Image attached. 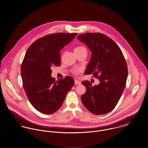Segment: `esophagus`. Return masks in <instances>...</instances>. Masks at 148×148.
Instances as JSON below:
<instances>
[{"mask_svg":"<svg viewBox=\"0 0 148 148\" xmlns=\"http://www.w3.org/2000/svg\"><path fill=\"white\" fill-rule=\"evenodd\" d=\"M75 84H81L80 81L77 80H75Z\"/></svg>","mask_w":148,"mask_h":148,"instance_id":"obj_1","label":"esophagus"}]
</instances>
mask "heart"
<instances>
[{
    "mask_svg": "<svg viewBox=\"0 0 148 148\" xmlns=\"http://www.w3.org/2000/svg\"><path fill=\"white\" fill-rule=\"evenodd\" d=\"M86 50V49H85L84 47H83V46H80L76 47L75 49L74 52H80V51H82V50ZM76 72H77V71H76Z\"/></svg>",
    "mask_w": 148,
    "mask_h": 148,
    "instance_id": "b5f03b06",
    "label": "heart"
}]
</instances>
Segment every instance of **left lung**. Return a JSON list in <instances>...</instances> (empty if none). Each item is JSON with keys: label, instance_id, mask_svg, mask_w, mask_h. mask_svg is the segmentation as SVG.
<instances>
[{"label": "left lung", "instance_id": "1", "mask_svg": "<svg viewBox=\"0 0 148 148\" xmlns=\"http://www.w3.org/2000/svg\"><path fill=\"white\" fill-rule=\"evenodd\" d=\"M77 38L92 53L85 74L93 75L99 80L94 86L90 81L82 82L86 87L82 103L95 115L108 113L117 105L125 87L128 69L123 54L118 45L103 34L87 33Z\"/></svg>", "mask_w": 148, "mask_h": 148}]
</instances>
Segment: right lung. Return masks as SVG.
Instances as JSON below:
<instances>
[{
  "label": "right lung",
  "instance_id": "add662e5",
  "mask_svg": "<svg viewBox=\"0 0 148 148\" xmlns=\"http://www.w3.org/2000/svg\"><path fill=\"white\" fill-rule=\"evenodd\" d=\"M77 35L49 34L34 41L27 50L21 66L23 88L32 105L42 114L58 111L75 84L71 76L55 80L51 68L60 66V50Z\"/></svg>",
  "mask_w": 148,
  "mask_h": 148
}]
</instances>
